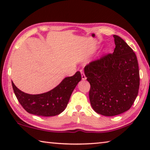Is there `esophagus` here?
<instances>
[{
  "label": "esophagus",
  "instance_id": "1",
  "mask_svg": "<svg viewBox=\"0 0 150 150\" xmlns=\"http://www.w3.org/2000/svg\"><path fill=\"white\" fill-rule=\"evenodd\" d=\"M81 78H82V79L83 80H85L86 79H87V77H86V76L85 75L84 72H83L82 70H81Z\"/></svg>",
  "mask_w": 150,
  "mask_h": 150
}]
</instances>
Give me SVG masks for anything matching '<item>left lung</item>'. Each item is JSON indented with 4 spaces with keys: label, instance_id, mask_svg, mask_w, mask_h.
<instances>
[{
    "label": "left lung",
    "instance_id": "8db88e82",
    "mask_svg": "<svg viewBox=\"0 0 150 150\" xmlns=\"http://www.w3.org/2000/svg\"><path fill=\"white\" fill-rule=\"evenodd\" d=\"M113 37L116 45L113 54L85 67V75L91 85V106L96 113L106 116L128 110L138 96L139 86L135 53L120 37Z\"/></svg>",
    "mask_w": 150,
    "mask_h": 150
}]
</instances>
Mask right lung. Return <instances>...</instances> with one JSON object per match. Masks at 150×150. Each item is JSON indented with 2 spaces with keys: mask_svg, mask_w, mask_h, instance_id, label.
Listing matches in <instances>:
<instances>
[{
  "mask_svg": "<svg viewBox=\"0 0 150 150\" xmlns=\"http://www.w3.org/2000/svg\"><path fill=\"white\" fill-rule=\"evenodd\" d=\"M81 80V73L77 71L73 76L63 79L53 89L38 95L22 92L12 81V85L18 100L28 112L37 116H54L59 115L67 107L73 90Z\"/></svg>",
  "mask_w": 150,
  "mask_h": 150,
  "instance_id": "right-lung-1",
  "label": "right lung"
}]
</instances>
